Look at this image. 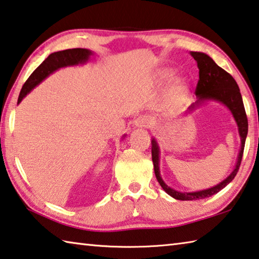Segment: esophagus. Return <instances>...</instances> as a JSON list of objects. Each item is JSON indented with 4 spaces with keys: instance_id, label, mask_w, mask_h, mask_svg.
<instances>
[{
    "instance_id": "obj_1",
    "label": "esophagus",
    "mask_w": 259,
    "mask_h": 259,
    "mask_svg": "<svg viewBox=\"0 0 259 259\" xmlns=\"http://www.w3.org/2000/svg\"><path fill=\"white\" fill-rule=\"evenodd\" d=\"M150 124H152V121H150L149 117L146 116V115L139 116L134 121V125L136 126V128H140V129L148 128Z\"/></svg>"
}]
</instances>
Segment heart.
Instances as JSON below:
<instances>
[{"label":"heart","mask_w":259,"mask_h":259,"mask_svg":"<svg viewBox=\"0 0 259 259\" xmlns=\"http://www.w3.org/2000/svg\"><path fill=\"white\" fill-rule=\"evenodd\" d=\"M173 73H175V70L162 69L158 72V80L161 82H165L173 76ZM188 93H189V82L185 77H176L168 86V96H170L171 100L176 102H181L185 100L188 96Z\"/></svg>","instance_id":"heart-1"}]
</instances>
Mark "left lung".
Here are the masks:
<instances>
[{
  "label": "left lung",
  "mask_w": 259,
  "mask_h": 259,
  "mask_svg": "<svg viewBox=\"0 0 259 259\" xmlns=\"http://www.w3.org/2000/svg\"><path fill=\"white\" fill-rule=\"evenodd\" d=\"M190 55L196 60L197 67L199 69V80L196 87V96L197 101L189 106L185 114L191 113L195 110L198 109L201 105L206 104L208 102H216L223 104L228 110L231 112L234 121L238 126V133L240 136L241 145L239 149V154L237 157V163L234 165L232 172L221 181L218 185H215L207 189L198 190V191H179L168 187L161 177L159 171V155L161 149L156 138H152V158L154 164V172L159 185L163 188V190L170 195L175 199L178 200H199L218 194L223 188L227 187L231 182L234 177L237 176L239 166H240L244 143H246L247 134H248V120L244 111L242 97L239 89L238 83L234 80L231 74L228 73L218 64L214 62V60L209 55L203 53V52H190Z\"/></svg>",
  "instance_id": "8db88e82"
}]
</instances>
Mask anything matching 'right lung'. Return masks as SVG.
Returning a JSON list of instances; mask_svg holds the SVG:
<instances>
[{"label": "right lung", "instance_id": "add662e5", "mask_svg": "<svg viewBox=\"0 0 259 259\" xmlns=\"http://www.w3.org/2000/svg\"><path fill=\"white\" fill-rule=\"evenodd\" d=\"M94 55V52L87 49H70L64 51L54 52L46 58L43 63L37 68L34 72L30 74L28 80L22 86L20 94H19L18 104L29 94L36 86L45 80L46 78L55 72L56 70L62 69L65 67H74V65L84 64L91 60ZM125 135H123V139Z\"/></svg>", "mask_w": 259, "mask_h": 259}]
</instances>
